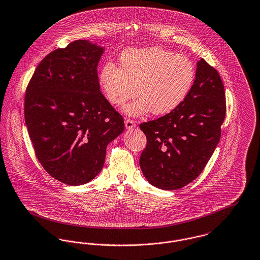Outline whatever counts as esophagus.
Segmentation results:
<instances>
[{"label": "esophagus", "instance_id": "esophagus-1", "mask_svg": "<svg viewBox=\"0 0 260 260\" xmlns=\"http://www.w3.org/2000/svg\"><path fill=\"white\" fill-rule=\"evenodd\" d=\"M124 125H125L126 129H132V128H134L137 125V123H136L135 121H133V120L124 119Z\"/></svg>", "mask_w": 260, "mask_h": 260}]
</instances>
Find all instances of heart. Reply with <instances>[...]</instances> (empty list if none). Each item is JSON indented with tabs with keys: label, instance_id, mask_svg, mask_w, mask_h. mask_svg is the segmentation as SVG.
<instances>
[{
	"label": "heart",
	"instance_id": "heart-1",
	"mask_svg": "<svg viewBox=\"0 0 260 260\" xmlns=\"http://www.w3.org/2000/svg\"><path fill=\"white\" fill-rule=\"evenodd\" d=\"M120 66L121 69L110 61L104 63L99 85L114 105L135 97L138 86L140 98L122 108L129 116L150 111L154 115L171 113L183 103L196 77L188 58L161 47L126 50L121 55Z\"/></svg>",
	"mask_w": 260,
	"mask_h": 260
}]
</instances>
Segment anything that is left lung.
<instances>
[{"label": "left lung", "mask_w": 260, "mask_h": 260, "mask_svg": "<svg viewBox=\"0 0 260 260\" xmlns=\"http://www.w3.org/2000/svg\"><path fill=\"white\" fill-rule=\"evenodd\" d=\"M225 116L221 77L201 59L183 103L167 115L139 125L147 139L139 159L145 179L165 190L179 189L196 180L219 143Z\"/></svg>", "instance_id": "left-lung-1"}]
</instances>
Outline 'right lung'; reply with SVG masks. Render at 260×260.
<instances>
[{
	"label": "right lung",
	"instance_id": "right-lung-1",
	"mask_svg": "<svg viewBox=\"0 0 260 260\" xmlns=\"http://www.w3.org/2000/svg\"><path fill=\"white\" fill-rule=\"evenodd\" d=\"M104 51L87 40L59 48L38 64L26 88L24 119L36 157L66 184L93 180L108 144L124 129L100 91L97 66Z\"/></svg>",
	"mask_w": 260,
	"mask_h": 260
}]
</instances>
